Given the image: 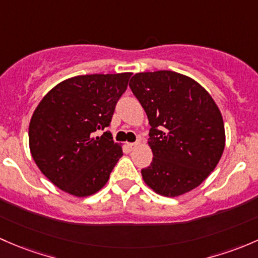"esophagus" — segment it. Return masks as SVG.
<instances>
[{
    "mask_svg": "<svg viewBox=\"0 0 258 258\" xmlns=\"http://www.w3.org/2000/svg\"><path fill=\"white\" fill-rule=\"evenodd\" d=\"M138 145H139V143H129V144H128V148L130 149V150H134V149L135 148H137L138 147Z\"/></svg>",
    "mask_w": 258,
    "mask_h": 258,
    "instance_id": "esophagus-1",
    "label": "esophagus"
}]
</instances>
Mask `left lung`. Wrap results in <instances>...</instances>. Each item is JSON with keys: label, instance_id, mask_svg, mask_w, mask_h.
Instances as JSON below:
<instances>
[{"label": "left lung", "instance_id": "left-lung-1", "mask_svg": "<svg viewBox=\"0 0 258 258\" xmlns=\"http://www.w3.org/2000/svg\"><path fill=\"white\" fill-rule=\"evenodd\" d=\"M147 113L153 151L142 170L145 184L168 198L198 187L216 168L225 149L221 111L208 90L172 71L137 73L129 83Z\"/></svg>", "mask_w": 258, "mask_h": 258}]
</instances>
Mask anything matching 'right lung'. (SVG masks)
<instances>
[{
	"mask_svg": "<svg viewBox=\"0 0 258 258\" xmlns=\"http://www.w3.org/2000/svg\"><path fill=\"white\" fill-rule=\"evenodd\" d=\"M130 77L132 73L72 77L37 105L28 129L32 158L60 190L86 198L109 180L123 149L109 132L95 134L109 126Z\"/></svg>",
	"mask_w": 258,
	"mask_h": 258,
	"instance_id": "right-lung-1",
	"label": "right lung"
}]
</instances>
